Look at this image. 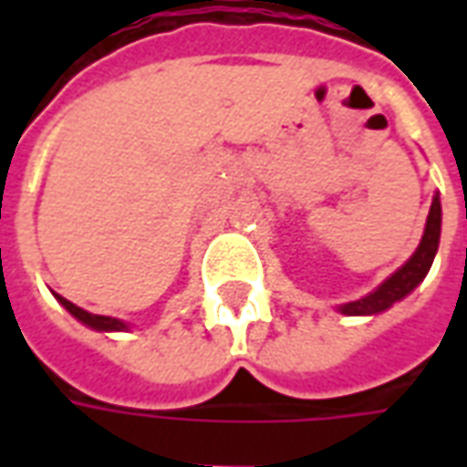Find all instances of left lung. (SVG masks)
I'll return each mask as SVG.
<instances>
[{
  "label": "left lung",
  "instance_id": "8db88e82",
  "mask_svg": "<svg viewBox=\"0 0 467 467\" xmlns=\"http://www.w3.org/2000/svg\"><path fill=\"white\" fill-rule=\"evenodd\" d=\"M441 200H438V194H435L431 204V214H428V223H425V233H422L420 244H418V250L412 253L410 260L402 265L400 270H395L375 293L365 295V297L355 300V303L340 305L337 310L343 315H378L382 313V310L392 307L398 300H402L405 295H410L412 290L422 283V277L428 275V270H431L432 265V257L438 253V243H441Z\"/></svg>",
  "mask_w": 467,
  "mask_h": 467
}]
</instances>
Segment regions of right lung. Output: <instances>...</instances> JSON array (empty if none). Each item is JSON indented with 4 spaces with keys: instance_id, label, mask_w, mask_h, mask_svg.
Returning <instances> with one entry per match:
<instances>
[{
    "instance_id": "obj_1",
    "label": "right lung",
    "mask_w": 467,
    "mask_h": 467,
    "mask_svg": "<svg viewBox=\"0 0 467 467\" xmlns=\"http://www.w3.org/2000/svg\"><path fill=\"white\" fill-rule=\"evenodd\" d=\"M55 297L59 300V303L65 305L69 313L75 315L79 323H85L87 327H95V330H102V333H119V330H127V323H122V320H117V317H107V315H92L87 313V310H82V307H77L75 303H69L67 297H62V295H57Z\"/></svg>"
}]
</instances>
